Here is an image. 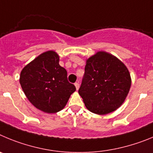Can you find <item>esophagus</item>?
I'll return each mask as SVG.
<instances>
[{
  "label": "esophagus",
  "instance_id": "34e87169",
  "mask_svg": "<svg viewBox=\"0 0 153 153\" xmlns=\"http://www.w3.org/2000/svg\"><path fill=\"white\" fill-rule=\"evenodd\" d=\"M75 88H76V90H78V89H79L80 85H79V84L78 83V82H76V83H75Z\"/></svg>",
  "mask_w": 153,
  "mask_h": 153
}]
</instances>
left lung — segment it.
I'll list each match as a JSON object with an SVG mask.
<instances>
[{"label": "left lung", "instance_id": "8db88e82", "mask_svg": "<svg viewBox=\"0 0 153 153\" xmlns=\"http://www.w3.org/2000/svg\"><path fill=\"white\" fill-rule=\"evenodd\" d=\"M85 76L78 93L86 108L98 115L116 111L131 87L130 71L119 59L99 51L86 59Z\"/></svg>", "mask_w": 153, "mask_h": 153}]
</instances>
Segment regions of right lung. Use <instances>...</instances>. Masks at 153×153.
I'll return each instance as SVG.
<instances>
[{"mask_svg": "<svg viewBox=\"0 0 153 153\" xmlns=\"http://www.w3.org/2000/svg\"><path fill=\"white\" fill-rule=\"evenodd\" d=\"M20 83L30 102L47 114L57 113L65 107L75 91L69 83L67 71L59 65V56L53 50L36 57L22 69Z\"/></svg>", "mask_w": 153, "mask_h": 153, "instance_id": "add662e5", "label": "right lung"}]
</instances>
